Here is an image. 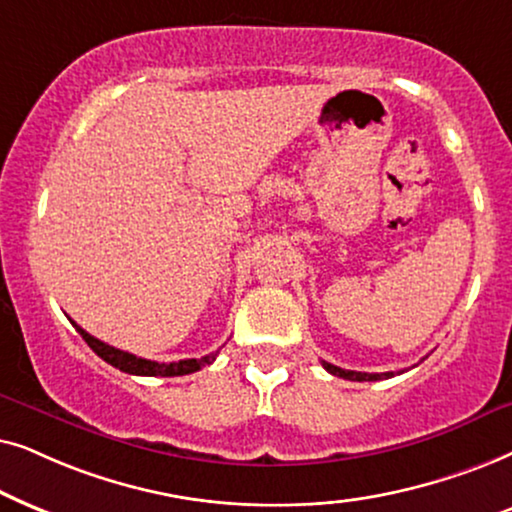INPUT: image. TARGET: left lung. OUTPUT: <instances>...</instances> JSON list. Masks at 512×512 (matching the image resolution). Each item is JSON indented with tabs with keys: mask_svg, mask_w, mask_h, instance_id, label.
<instances>
[{
	"mask_svg": "<svg viewBox=\"0 0 512 512\" xmlns=\"http://www.w3.org/2000/svg\"><path fill=\"white\" fill-rule=\"evenodd\" d=\"M323 367L330 374H335V377H342V379H351V381H377V379H388L393 377V372H381V374H367V372H353V370H342V367L332 365V363H325L323 360Z\"/></svg>",
	"mask_w": 512,
	"mask_h": 512,
	"instance_id": "left-lung-1",
	"label": "left lung"
}]
</instances>
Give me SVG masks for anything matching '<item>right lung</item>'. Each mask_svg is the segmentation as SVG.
Masks as SVG:
<instances>
[{"instance_id": "right-lung-1", "label": "right lung", "mask_w": 512, "mask_h": 512, "mask_svg": "<svg viewBox=\"0 0 512 512\" xmlns=\"http://www.w3.org/2000/svg\"><path fill=\"white\" fill-rule=\"evenodd\" d=\"M72 325L77 327V332L84 337V342L91 346V349L98 353L105 363L117 367V370H121V372L140 374V377H182V374H192L196 370H201V367L210 365L217 358V353H220V351H215V353H210V356L177 360V363H156V360L138 358L128 351L114 349V346H109L105 342H100V339H95L93 335H88L84 327H79L77 323H72Z\"/></svg>"}]
</instances>
